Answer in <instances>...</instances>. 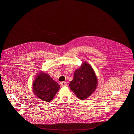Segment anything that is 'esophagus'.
I'll list each match as a JSON object with an SVG mask.
<instances>
[{"instance_id":"obj_1","label":"esophagus","mask_w":134,"mask_h":134,"mask_svg":"<svg viewBox=\"0 0 134 134\" xmlns=\"http://www.w3.org/2000/svg\"><path fill=\"white\" fill-rule=\"evenodd\" d=\"M61 86H62V87H64V86H66L67 84H66V82L63 81V82H61Z\"/></svg>"}]
</instances>
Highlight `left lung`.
<instances>
[{"label": "left lung", "mask_w": 134, "mask_h": 134, "mask_svg": "<svg viewBox=\"0 0 134 134\" xmlns=\"http://www.w3.org/2000/svg\"><path fill=\"white\" fill-rule=\"evenodd\" d=\"M97 84V78L93 69L88 63H83L75 71L69 86L76 97L83 100L94 92Z\"/></svg>", "instance_id": "obj_1"}]
</instances>
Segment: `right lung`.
Returning a JSON list of instances; mask_svg holds the SVG:
<instances>
[{"label":"right lung","mask_w":134,"mask_h":134,"mask_svg":"<svg viewBox=\"0 0 134 134\" xmlns=\"http://www.w3.org/2000/svg\"><path fill=\"white\" fill-rule=\"evenodd\" d=\"M35 95L44 101H51L60 89V85L45 73L40 72L33 84Z\"/></svg>","instance_id":"obj_1"}]
</instances>
